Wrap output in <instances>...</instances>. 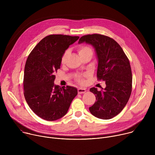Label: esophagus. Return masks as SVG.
Segmentation results:
<instances>
[{
	"instance_id": "esophagus-1",
	"label": "esophagus",
	"mask_w": 155,
	"mask_h": 155,
	"mask_svg": "<svg viewBox=\"0 0 155 155\" xmlns=\"http://www.w3.org/2000/svg\"><path fill=\"white\" fill-rule=\"evenodd\" d=\"M86 92V90L84 89V88H79L78 89V94H83Z\"/></svg>"
}]
</instances>
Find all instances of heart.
Returning <instances> with one entry per match:
<instances>
[{"mask_svg": "<svg viewBox=\"0 0 155 155\" xmlns=\"http://www.w3.org/2000/svg\"><path fill=\"white\" fill-rule=\"evenodd\" d=\"M80 56H83L87 53H91L93 54V50L91 47L88 46H81L78 48V50ZM69 55V50H66L62 55L61 62L62 64H65L68 60V56ZM87 77L86 74H79L75 76V80L80 84H83L85 83V78Z\"/></svg>", "mask_w": 155, "mask_h": 155, "instance_id": "heart-1", "label": "heart"}]
</instances>
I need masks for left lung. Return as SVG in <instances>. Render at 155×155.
Segmentation results:
<instances>
[{
    "instance_id": "8db88e82",
    "label": "left lung",
    "mask_w": 155,
    "mask_h": 155,
    "mask_svg": "<svg viewBox=\"0 0 155 155\" xmlns=\"http://www.w3.org/2000/svg\"><path fill=\"white\" fill-rule=\"evenodd\" d=\"M83 42L94 47L98 58L97 80L105 81L106 84L102 91L94 87L90 90L96 99L89 108L90 111L98 118L111 119L122 111L131 94L132 72L129 59L119 44L108 36L88 34L79 39V43Z\"/></svg>"
}]
</instances>
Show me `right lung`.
Masks as SVG:
<instances>
[{
	"label": "right lung",
	"mask_w": 155,
	"mask_h": 155,
	"mask_svg": "<svg viewBox=\"0 0 155 155\" xmlns=\"http://www.w3.org/2000/svg\"><path fill=\"white\" fill-rule=\"evenodd\" d=\"M78 38V36L49 35L28 56L24 72V96L31 109L43 120L54 121L64 117L77 95L75 87H61L54 81L62 54Z\"/></svg>",
	"instance_id": "add662e5"
}]
</instances>
